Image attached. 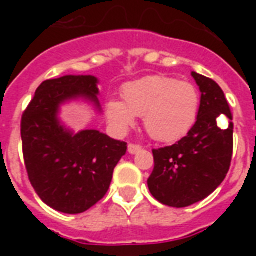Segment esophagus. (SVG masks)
<instances>
[{"mask_svg": "<svg viewBox=\"0 0 256 256\" xmlns=\"http://www.w3.org/2000/svg\"><path fill=\"white\" fill-rule=\"evenodd\" d=\"M140 150H141V146H140V145L128 144V154H132V155H134V154H137V152H138Z\"/></svg>", "mask_w": 256, "mask_h": 256, "instance_id": "esophagus-1", "label": "esophagus"}]
</instances>
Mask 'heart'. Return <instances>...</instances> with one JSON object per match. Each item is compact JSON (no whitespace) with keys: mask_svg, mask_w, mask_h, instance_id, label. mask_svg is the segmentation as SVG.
Listing matches in <instances>:
<instances>
[{"mask_svg":"<svg viewBox=\"0 0 256 256\" xmlns=\"http://www.w3.org/2000/svg\"><path fill=\"white\" fill-rule=\"evenodd\" d=\"M120 100L106 104V116L118 133L133 128L142 116L146 133L156 141L172 142L190 132L200 112V93L188 80L148 75L123 84Z\"/></svg>","mask_w":256,"mask_h":256,"instance_id":"heart-1","label":"heart"}]
</instances>
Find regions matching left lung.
I'll return each mask as SVG.
<instances>
[{
	"label": "left lung",
	"instance_id": "obj_1",
	"mask_svg": "<svg viewBox=\"0 0 256 256\" xmlns=\"http://www.w3.org/2000/svg\"><path fill=\"white\" fill-rule=\"evenodd\" d=\"M192 76L202 93L198 120L177 144L152 150L155 167L148 178L152 196L176 208L214 192L229 172L233 154V118L224 92L212 79L198 72Z\"/></svg>",
	"mask_w": 256,
	"mask_h": 256
}]
</instances>
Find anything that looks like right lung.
<instances>
[{
  "instance_id": "1",
  "label": "right lung",
  "mask_w": 256,
  "mask_h": 256,
  "mask_svg": "<svg viewBox=\"0 0 256 256\" xmlns=\"http://www.w3.org/2000/svg\"><path fill=\"white\" fill-rule=\"evenodd\" d=\"M98 79L66 75L40 84L22 116L26 168L42 202L64 214H80L106 196L114 168L128 144L98 130L74 133L60 118V106L84 100L101 112Z\"/></svg>"
}]
</instances>
